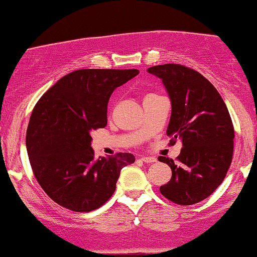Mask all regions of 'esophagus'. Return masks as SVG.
Returning a JSON list of instances; mask_svg holds the SVG:
<instances>
[{"label":"esophagus","mask_w":257,"mask_h":257,"mask_svg":"<svg viewBox=\"0 0 257 257\" xmlns=\"http://www.w3.org/2000/svg\"><path fill=\"white\" fill-rule=\"evenodd\" d=\"M141 160L144 163H147V164H152V163H156L157 162V159L154 158V157H148V156L141 157Z\"/></svg>","instance_id":"1"}]
</instances>
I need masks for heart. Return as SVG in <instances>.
I'll return each instance as SVG.
<instances>
[{"label": "heart", "instance_id": "1", "mask_svg": "<svg viewBox=\"0 0 257 257\" xmlns=\"http://www.w3.org/2000/svg\"><path fill=\"white\" fill-rule=\"evenodd\" d=\"M151 95H153V94H148V95H147V97H151ZM147 97H146V98H147Z\"/></svg>", "mask_w": 257, "mask_h": 257}]
</instances>
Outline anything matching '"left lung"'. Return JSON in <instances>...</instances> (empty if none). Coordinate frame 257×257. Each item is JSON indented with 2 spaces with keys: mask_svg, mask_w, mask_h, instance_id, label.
Segmentation results:
<instances>
[{
  "mask_svg": "<svg viewBox=\"0 0 257 257\" xmlns=\"http://www.w3.org/2000/svg\"><path fill=\"white\" fill-rule=\"evenodd\" d=\"M147 72L162 80L171 101L170 142L178 139L183 145L177 164L158 158L172 170L160 193L177 205H194L214 193L226 176L233 154L232 120L219 92L196 70L168 63Z\"/></svg>",
  "mask_w": 257,
  "mask_h": 257,
  "instance_id": "obj_1",
  "label": "left lung"
}]
</instances>
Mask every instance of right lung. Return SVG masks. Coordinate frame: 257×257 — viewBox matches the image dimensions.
Wrapping results in <instances>:
<instances>
[{
  "instance_id": "obj_1",
  "label": "right lung",
  "mask_w": 257,
  "mask_h": 257,
  "mask_svg": "<svg viewBox=\"0 0 257 257\" xmlns=\"http://www.w3.org/2000/svg\"><path fill=\"white\" fill-rule=\"evenodd\" d=\"M138 69H80L43 94L31 115L26 148L31 168L48 196L74 212H91L115 193L132 153L95 158L92 131L107 123V103Z\"/></svg>"
}]
</instances>
